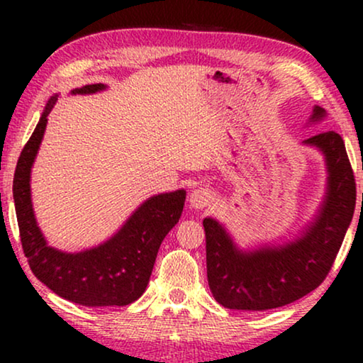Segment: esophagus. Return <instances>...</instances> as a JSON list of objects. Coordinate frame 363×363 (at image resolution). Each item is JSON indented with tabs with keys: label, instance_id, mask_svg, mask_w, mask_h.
<instances>
[{
	"label": "esophagus",
	"instance_id": "obj_1",
	"mask_svg": "<svg viewBox=\"0 0 363 363\" xmlns=\"http://www.w3.org/2000/svg\"><path fill=\"white\" fill-rule=\"evenodd\" d=\"M213 200H215V193L210 188H196L190 195V206L196 208V210H203V208L210 206Z\"/></svg>",
	"mask_w": 363,
	"mask_h": 363
}]
</instances>
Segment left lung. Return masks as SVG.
Returning <instances> with one entry per match:
<instances>
[{"mask_svg":"<svg viewBox=\"0 0 363 363\" xmlns=\"http://www.w3.org/2000/svg\"><path fill=\"white\" fill-rule=\"evenodd\" d=\"M325 111L314 107L309 121ZM302 143L324 153L327 190L320 210L294 241L241 251L226 228L205 218L206 274L211 294L226 309L267 311L291 304L329 274L355 210V177L345 143L334 130L320 132ZM363 201V195H362Z\"/></svg>","mask_w":363,"mask_h":363,"instance_id":"1","label":"left lung"}]
</instances>
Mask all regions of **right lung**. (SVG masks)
<instances>
[{"instance_id": "1", "label": "right lung", "mask_w": 363, "mask_h": 363, "mask_svg": "<svg viewBox=\"0 0 363 363\" xmlns=\"http://www.w3.org/2000/svg\"><path fill=\"white\" fill-rule=\"evenodd\" d=\"M104 89V84H89L71 94H94ZM56 102L57 94L46 104L14 172L13 196L24 256L33 274L64 299L87 307L128 306L145 291L163 238L180 220L186 191L150 196L111 240L91 250L64 252L49 246L34 216L29 180L48 116Z\"/></svg>"}]
</instances>
